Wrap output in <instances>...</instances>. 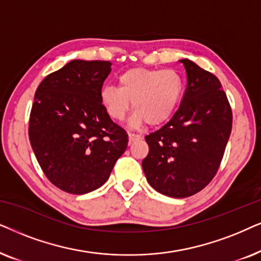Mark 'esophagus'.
Returning a JSON list of instances; mask_svg holds the SVG:
<instances>
[{"label": "esophagus", "instance_id": "34e87169", "mask_svg": "<svg viewBox=\"0 0 261 261\" xmlns=\"http://www.w3.org/2000/svg\"><path fill=\"white\" fill-rule=\"evenodd\" d=\"M141 135H137V134H128V143H134V142H136L138 140H141Z\"/></svg>", "mask_w": 261, "mask_h": 261}]
</instances>
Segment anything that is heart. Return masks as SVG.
<instances>
[{"label": "heart", "instance_id": "heart-1", "mask_svg": "<svg viewBox=\"0 0 261 261\" xmlns=\"http://www.w3.org/2000/svg\"><path fill=\"white\" fill-rule=\"evenodd\" d=\"M182 93V81L172 69L135 68L118 79V88L103 87L100 102L111 119L123 121L133 102L134 124L160 125L172 117Z\"/></svg>", "mask_w": 261, "mask_h": 261}]
</instances>
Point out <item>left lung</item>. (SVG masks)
Masks as SVG:
<instances>
[{"mask_svg": "<svg viewBox=\"0 0 261 261\" xmlns=\"http://www.w3.org/2000/svg\"><path fill=\"white\" fill-rule=\"evenodd\" d=\"M180 62L187 75L181 103L168 123L145 136L149 152L142 161L149 185L173 198L193 196L214 179L232 125L220 80L193 62Z\"/></svg>", "mask_w": 261, "mask_h": 261, "instance_id": "8db88e82", "label": "left lung"}]
</instances>
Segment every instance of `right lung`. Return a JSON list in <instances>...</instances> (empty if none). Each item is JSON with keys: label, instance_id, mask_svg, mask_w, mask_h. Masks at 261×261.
Instances as JSON below:
<instances>
[{"label": "right lung", "instance_id": "add662e5", "mask_svg": "<svg viewBox=\"0 0 261 261\" xmlns=\"http://www.w3.org/2000/svg\"><path fill=\"white\" fill-rule=\"evenodd\" d=\"M109 61L69 62L38 86L29 136L46 178L71 194L92 192L107 181L127 147V135L100 102Z\"/></svg>", "mask_w": 261, "mask_h": 261}]
</instances>
